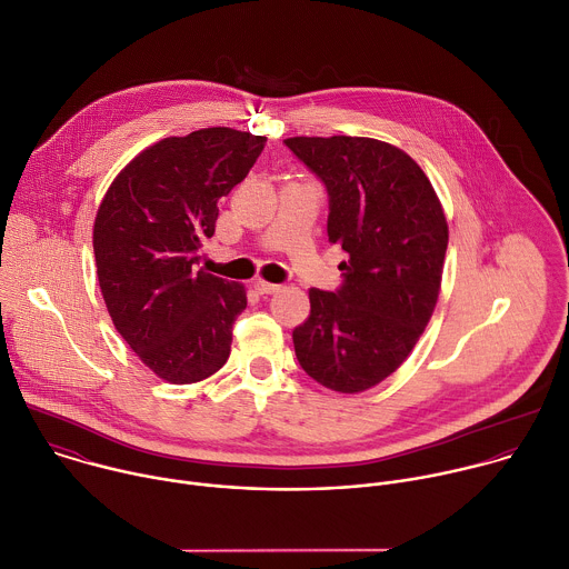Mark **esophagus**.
Wrapping results in <instances>:
<instances>
[{
  "mask_svg": "<svg viewBox=\"0 0 569 569\" xmlns=\"http://www.w3.org/2000/svg\"><path fill=\"white\" fill-rule=\"evenodd\" d=\"M254 288H257V292H259V295H274V292H279V288H281V286H277V283H270V281H263V279H259V281L254 283Z\"/></svg>",
  "mask_w": 569,
  "mask_h": 569,
  "instance_id": "esophagus-1",
  "label": "esophagus"
}]
</instances>
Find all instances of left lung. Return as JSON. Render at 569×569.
Returning a JSON list of instances; mask_svg holds the SVG:
<instances>
[{"label":"left lung","instance_id":"obj_1","mask_svg":"<svg viewBox=\"0 0 569 569\" xmlns=\"http://www.w3.org/2000/svg\"><path fill=\"white\" fill-rule=\"evenodd\" d=\"M329 191V240L342 246V286L310 288L292 331L301 369L340 393L391 376L426 331L448 250L443 207L417 161L369 137L283 141Z\"/></svg>","mask_w":569,"mask_h":569}]
</instances>
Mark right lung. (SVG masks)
Wrapping results in <instances>:
<instances>
[{
	"instance_id": "right-lung-1",
	"label": "right lung",
	"mask_w": 569,
	"mask_h": 569,
	"mask_svg": "<svg viewBox=\"0 0 569 569\" xmlns=\"http://www.w3.org/2000/svg\"><path fill=\"white\" fill-rule=\"evenodd\" d=\"M266 141L233 128L167 137L103 196L94 220L101 295L114 329L161 380L200 382L229 358L246 288L196 266L218 200L246 180Z\"/></svg>"
}]
</instances>
